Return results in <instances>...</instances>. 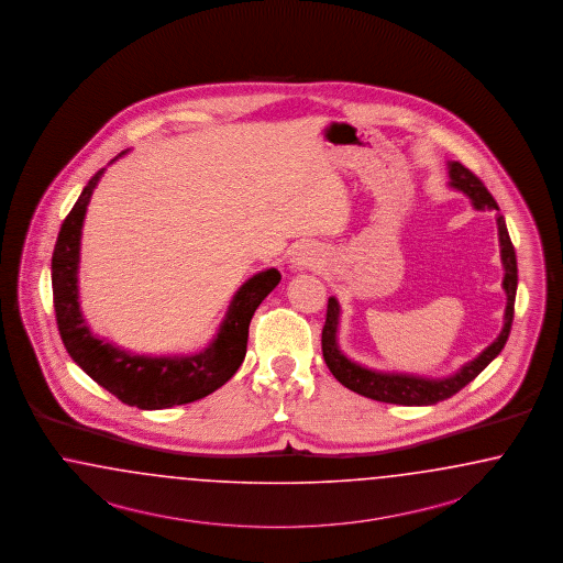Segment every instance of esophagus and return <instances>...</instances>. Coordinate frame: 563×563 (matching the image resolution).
Wrapping results in <instances>:
<instances>
[{"label":"esophagus","mask_w":563,"mask_h":563,"mask_svg":"<svg viewBox=\"0 0 563 563\" xmlns=\"http://www.w3.org/2000/svg\"><path fill=\"white\" fill-rule=\"evenodd\" d=\"M320 264V254L316 250L309 247H299L292 257H290V268L292 271H307V268H316Z\"/></svg>","instance_id":"esophagus-1"}]
</instances>
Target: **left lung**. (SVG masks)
I'll list each match as a JSON object with an SVG mask.
<instances>
[{
	"label": "left lung",
	"instance_id": "left-lung-1",
	"mask_svg": "<svg viewBox=\"0 0 563 563\" xmlns=\"http://www.w3.org/2000/svg\"><path fill=\"white\" fill-rule=\"evenodd\" d=\"M448 186L462 191L475 210H495L497 222V238H499V256L504 266V280L501 289L506 292V309H504V325L489 346H485L477 357L464 363L459 372L445 377H427V375L405 374V372H379L365 367L357 361L344 355L339 344V328H341V303L336 297L328 299V313H325L324 330H322V351L328 369L341 382L344 388L353 393L367 396L379 402L402 405V407H431L442 402L445 398L461 393L466 384H471L492 361H494L504 344L508 341L514 320V301H516V287H518V266H516V252L511 245L510 233L494 196L481 184L471 170L456 161H448Z\"/></svg>",
	"mask_w": 563,
	"mask_h": 563
}]
</instances>
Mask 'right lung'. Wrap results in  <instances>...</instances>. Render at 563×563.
<instances>
[{
	"mask_svg": "<svg viewBox=\"0 0 563 563\" xmlns=\"http://www.w3.org/2000/svg\"><path fill=\"white\" fill-rule=\"evenodd\" d=\"M118 154L115 163L123 154ZM99 170L82 189L59 229L52 257L53 307L64 346L86 375H90L107 393L121 402L142 410L170 409L188 405L227 384L247 351L250 322L257 306L280 283L276 268H266L247 278L233 295L214 339L202 351L186 355H140L97 336L86 324L80 309L78 271L80 239L86 208L99 186Z\"/></svg>",
	"mask_w": 563,
	"mask_h": 563,
	"instance_id": "obj_1",
	"label": "right lung"
}]
</instances>
